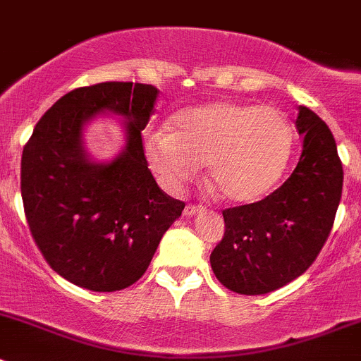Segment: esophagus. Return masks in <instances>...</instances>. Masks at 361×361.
Returning <instances> with one entry per match:
<instances>
[{
  "label": "esophagus",
  "instance_id": "esophagus-1",
  "mask_svg": "<svg viewBox=\"0 0 361 361\" xmlns=\"http://www.w3.org/2000/svg\"><path fill=\"white\" fill-rule=\"evenodd\" d=\"M204 213V206H197V204H187L183 209V215L185 216H195V215H201Z\"/></svg>",
  "mask_w": 361,
  "mask_h": 361
}]
</instances>
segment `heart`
Listing matches in <instances>:
<instances>
[{"mask_svg": "<svg viewBox=\"0 0 361 361\" xmlns=\"http://www.w3.org/2000/svg\"><path fill=\"white\" fill-rule=\"evenodd\" d=\"M293 127L277 107L215 100L180 111L169 130H148L142 149L153 173L180 190L208 166L220 199L254 202L277 185L293 152Z\"/></svg>", "mask_w": 361, "mask_h": 361, "instance_id": "b5f03b06", "label": "heart"}]
</instances>
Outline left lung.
<instances>
[{"label": "left lung", "mask_w": 361, "mask_h": 361, "mask_svg": "<svg viewBox=\"0 0 361 361\" xmlns=\"http://www.w3.org/2000/svg\"><path fill=\"white\" fill-rule=\"evenodd\" d=\"M296 130L303 152L284 185L222 212L226 233L209 262L220 284L240 295H266L305 274L334 226L344 181L334 134L303 106Z\"/></svg>", "instance_id": "left-lung-1"}]
</instances>
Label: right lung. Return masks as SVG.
<instances>
[{
    "label": "right lung",
    "instance_id": "add662e5",
    "mask_svg": "<svg viewBox=\"0 0 361 361\" xmlns=\"http://www.w3.org/2000/svg\"><path fill=\"white\" fill-rule=\"evenodd\" d=\"M159 90L100 82L58 100L35 127L20 160L27 226L56 274L79 288L113 293L145 275L185 202L160 190L141 132ZM124 118V149L99 163L83 148V128L102 114Z\"/></svg>",
    "mask_w": 361,
    "mask_h": 361
}]
</instances>
